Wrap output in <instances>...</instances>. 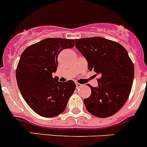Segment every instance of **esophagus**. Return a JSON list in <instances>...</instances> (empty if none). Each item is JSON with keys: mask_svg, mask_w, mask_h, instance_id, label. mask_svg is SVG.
I'll return each mask as SVG.
<instances>
[{"mask_svg": "<svg viewBox=\"0 0 147 147\" xmlns=\"http://www.w3.org/2000/svg\"><path fill=\"white\" fill-rule=\"evenodd\" d=\"M76 88H79L81 87V86H82V84H79V83H76Z\"/></svg>", "mask_w": 147, "mask_h": 147, "instance_id": "obj_1", "label": "esophagus"}]
</instances>
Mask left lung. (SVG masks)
<instances>
[{"label":"left lung","instance_id":"left-lung-1","mask_svg":"<svg viewBox=\"0 0 147 147\" xmlns=\"http://www.w3.org/2000/svg\"><path fill=\"white\" fill-rule=\"evenodd\" d=\"M76 48L88 63V69L100 75L98 86L88 84L92 93L84 100L86 110L98 118L116 113L129 97L134 66L128 52L116 42L100 37L76 39Z\"/></svg>","mask_w":147,"mask_h":147}]
</instances>
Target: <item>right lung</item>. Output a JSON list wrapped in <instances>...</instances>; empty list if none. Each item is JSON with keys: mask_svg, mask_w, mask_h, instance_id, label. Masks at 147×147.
<instances>
[{"mask_svg": "<svg viewBox=\"0 0 147 147\" xmlns=\"http://www.w3.org/2000/svg\"><path fill=\"white\" fill-rule=\"evenodd\" d=\"M74 45V40L47 38L26 47L21 55L16 71L19 91L31 109L41 116L52 118L62 113L76 89L74 81L59 82L52 75L57 70L60 52Z\"/></svg>", "mask_w": 147, "mask_h": 147, "instance_id": "right-lung-1", "label": "right lung"}]
</instances>
